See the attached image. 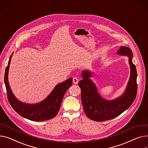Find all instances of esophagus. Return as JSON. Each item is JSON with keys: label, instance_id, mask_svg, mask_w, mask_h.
Masks as SVG:
<instances>
[{"label": "esophagus", "instance_id": "esophagus-1", "mask_svg": "<svg viewBox=\"0 0 148 148\" xmlns=\"http://www.w3.org/2000/svg\"><path fill=\"white\" fill-rule=\"evenodd\" d=\"M73 82L74 83V84H77L78 82V79L77 78V77H73Z\"/></svg>", "mask_w": 148, "mask_h": 148}]
</instances>
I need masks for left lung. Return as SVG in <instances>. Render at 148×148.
Instances as JSON below:
<instances>
[{
	"mask_svg": "<svg viewBox=\"0 0 148 148\" xmlns=\"http://www.w3.org/2000/svg\"><path fill=\"white\" fill-rule=\"evenodd\" d=\"M117 53L129 56L131 69L130 79L126 90L121 97L112 101L103 99L97 93L96 86L89 78L91 72L84 71L82 73L83 79L78 83L82 91V102L86 115L92 120L103 121L115 119L131 106L136 97L137 71L135 65L132 62V51L129 47L121 46Z\"/></svg>",
	"mask_w": 148,
	"mask_h": 148,
	"instance_id": "left-lung-1",
	"label": "left lung"
}]
</instances>
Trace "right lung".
<instances>
[{
	"label": "right lung",
	"instance_id": "1",
	"mask_svg": "<svg viewBox=\"0 0 148 148\" xmlns=\"http://www.w3.org/2000/svg\"><path fill=\"white\" fill-rule=\"evenodd\" d=\"M12 55L9 58L4 77L8 99L10 105L19 115L29 120L43 121L53 119L60 110L66 91L72 85L73 78H70L65 82L58 84L46 99L40 103L34 105L23 103L15 97L8 83V75Z\"/></svg>",
	"mask_w": 148,
	"mask_h": 148
}]
</instances>
